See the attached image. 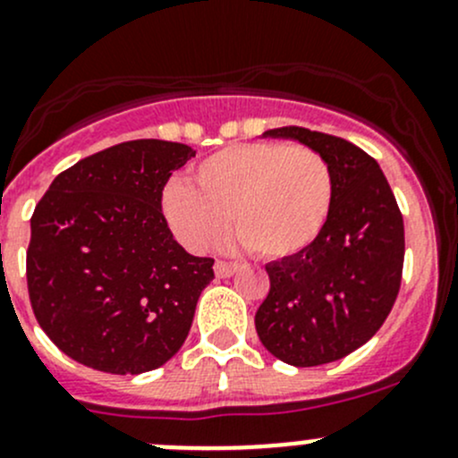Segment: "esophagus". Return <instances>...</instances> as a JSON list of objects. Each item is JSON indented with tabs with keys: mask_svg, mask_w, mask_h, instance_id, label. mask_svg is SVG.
Returning <instances> with one entry per match:
<instances>
[{
	"mask_svg": "<svg viewBox=\"0 0 458 458\" xmlns=\"http://www.w3.org/2000/svg\"><path fill=\"white\" fill-rule=\"evenodd\" d=\"M234 272H237V266H233V263H225V261L215 263V275L219 276V279H228V276H233Z\"/></svg>",
	"mask_w": 458,
	"mask_h": 458,
	"instance_id": "esophagus-1",
	"label": "esophagus"
}]
</instances>
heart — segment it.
<instances>
[{"label": "heart", "mask_w": 458, "mask_h": 458, "mask_svg": "<svg viewBox=\"0 0 458 458\" xmlns=\"http://www.w3.org/2000/svg\"><path fill=\"white\" fill-rule=\"evenodd\" d=\"M335 208V174L310 148L239 143L192 170V186L164 191V215L188 250L203 252L224 234L261 259H290L315 246Z\"/></svg>", "instance_id": "b5f03b06"}]
</instances>
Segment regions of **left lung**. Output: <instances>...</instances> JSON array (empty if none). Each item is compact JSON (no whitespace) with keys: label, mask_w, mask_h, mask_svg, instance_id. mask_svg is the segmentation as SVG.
Listing matches in <instances>:
<instances>
[{"label":"left lung","mask_w":458,"mask_h":458,"mask_svg":"<svg viewBox=\"0 0 458 458\" xmlns=\"http://www.w3.org/2000/svg\"><path fill=\"white\" fill-rule=\"evenodd\" d=\"M318 152L335 174V208L315 246L267 263L255 315L263 348L294 368L339 361L383 326L403 272V216L381 165L341 137L299 126L263 132Z\"/></svg>","instance_id":"left-lung-1"}]
</instances>
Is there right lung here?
Wrapping results in <instances>:
<instances>
[{
  "label": "right lung",
  "mask_w": 458,
  "mask_h": 458,
  "mask_svg": "<svg viewBox=\"0 0 458 458\" xmlns=\"http://www.w3.org/2000/svg\"><path fill=\"white\" fill-rule=\"evenodd\" d=\"M186 143L123 141L55 177L30 219V306L77 363L110 374L164 366L191 332L212 259L174 242L161 212Z\"/></svg>",
  "instance_id": "obj_1"
}]
</instances>
